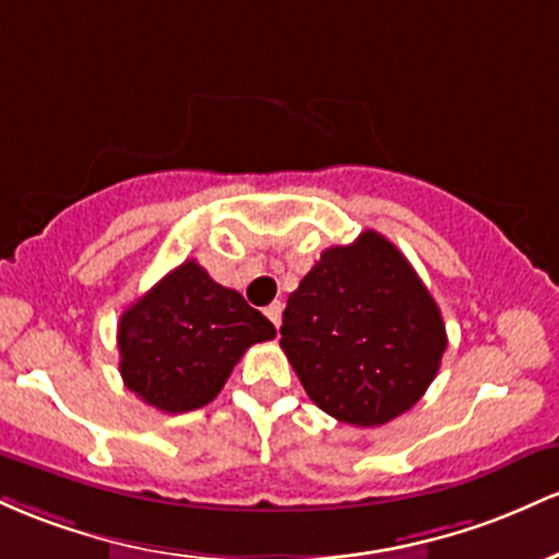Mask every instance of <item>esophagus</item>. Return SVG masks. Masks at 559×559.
<instances>
[{"label":"esophagus","instance_id":"esophagus-1","mask_svg":"<svg viewBox=\"0 0 559 559\" xmlns=\"http://www.w3.org/2000/svg\"><path fill=\"white\" fill-rule=\"evenodd\" d=\"M263 313H266L269 322H272L274 328H280V317H282V304H280V300H274V304H269L266 309H263Z\"/></svg>","mask_w":559,"mask_h":559}]
</instances>
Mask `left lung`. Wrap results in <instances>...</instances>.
Listing matches in <instances>:
<instances>
[{
  "label": "left lung",
  "instance_id": "obj_1",
  "mask_svg": "<svg viewBox=\"0 0 559 559\" xmlns=\"http://www.w3.org/2000/svg\"><path fill=\"white\" fill-rule=\"evenodd\" d=\"M280 335L313 404L356 428L409 412L449 343L428 287L374 229L324 250L287 298Z\"/></svg>",
  "mask_w": 559,
  "mask_h": 559
}]
</instances>
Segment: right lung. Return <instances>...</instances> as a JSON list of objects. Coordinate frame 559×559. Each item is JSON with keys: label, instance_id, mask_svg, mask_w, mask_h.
Segmentation results:
<instances>
[{"label": "right lung", "instance_id": "obj_1", "mask_svg": "<svg viewBox=\"0 0 559 559\" xmlns=\"http://www.w3.org/2000/svg\"><path fill=\"white\" fill-rule=\"evenodd\" d=\"M274 324L237 290L185 261L121 313V378L144 404L181 415L211 404L250 346Z\"/></svg>", "mask_w": 559, "mask_h": 559}]
</instances>
